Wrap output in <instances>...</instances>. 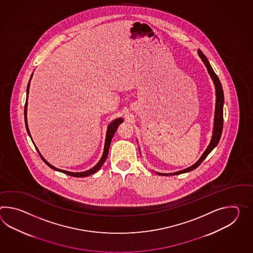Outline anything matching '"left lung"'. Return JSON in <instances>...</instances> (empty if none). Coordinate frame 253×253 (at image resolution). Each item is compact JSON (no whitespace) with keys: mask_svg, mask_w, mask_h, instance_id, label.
I'll use <instances>...</instances> for the list:
<instances>
[{"mask_svg":"<svg viewBox=\"0 0 253 253\" xmlns=\"http://www.w3.org/2000/svg\"><path fill=\"white\" fill-rule=\"evenodd\" d=\"M198 54H199V56L201 57L202 62H204L205 66L207 67L209 74L211 75V78L212 79L214 85H215V89H216V105H215L213 132H212L211 140V142L209 144L208 148L206 149V151L203 152L202 157L200 158L199 161L196 163H194L191 167L185 169H182V170H180V171H176V172H173V173H160V172H156L159 175L169 176V175L181 174V173H185V172L195 169L206 159V157L213 150L214 148L217 146V144L219 143V139L221 137L222 128H223V104H224V95H223L222 86H221V84L219 82V77L217 76L216 73H214L213 69L211 66L207 57L202 53V51L201 50H198Z\"/></svg>","mask_w":253,"mask_h":253,"instance_id":"obj_1","label":"left lung"}]
</instances>
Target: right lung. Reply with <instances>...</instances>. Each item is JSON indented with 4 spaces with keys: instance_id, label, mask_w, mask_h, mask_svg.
Returning <instances> with one entry per match:
<instances>
[{
    "instance_id": "obj_1",
    "label": "right lung",
    "mask_w": 253,
    "mask_h": 253,
    "mask_svg": "<svg viewBox=\"0 0 253 253\" xmlns=\"http://www.w3.org/2000/svg\"><path fill=\"white\" fill-rule=\"evenodd\" d=\"M32 77H33V74H32V76H31L30 81H29L28 85H27V91H26L27 96H26V102H25V106H24V121H25V126H26L27 132H28L29 136L31 137V139H32V136H31V133H30V130H29L28 128V124H27V104H28L27 100H28L30 82H31V79H32ZM123 122H124V119L119 118L116 119V120H114L113 122H112L111 124H109L108 129H107L106 139H105L104 150H103V153H102V156H101V160L99 161V163H97L93 168L90 169H88V170H86V171H83V172H71V171H67V170H63V169H60L55 168L54 166L51 165L50 163H48V162L45 160L44 158L42 156V154L40 153L39 150L37 149V147L35 146V144L34 143V146L36 148V150H37V152L39 153L41 158L43 160V162H44V163H46L50 168L53 169H55L57 171L63 172V173H65V174L73 176V177H86V176L93 174V173H95L96 171H98V170L100 169V168H101V166H102V164H103L104 162L106 161L107 156H108V153H109V148H110V145H111V141H112V139H113V135L115 133V131H116V129L118 128L119 125L121 124H123ZM33 142H34V141H33Z\"/></svg>"
}]
</instances>
